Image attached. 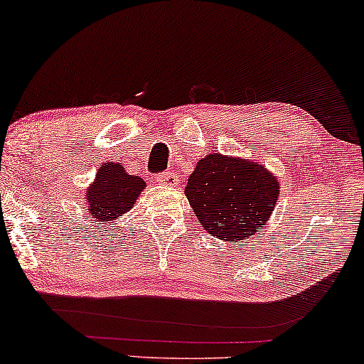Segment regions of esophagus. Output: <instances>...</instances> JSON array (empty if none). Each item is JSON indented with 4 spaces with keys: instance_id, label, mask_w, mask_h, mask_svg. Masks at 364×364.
<instances>
[{
    "instance_id": "34e87169",
    "label": "esophagus",
    "mask_w": 364,
    "mask_h": 364,
    "mask_svg": "<svg viewBox=\"0 0 364 364\" xmlns=\"http://www.w3.org/2000/svg\"><path fill=\"white\" fill-rule=\"evenodd\" d=\"M157 182L161 183V186L173 187V186H177V183H178V177H177V173L167 172V173H162V176H159Z\"/></svg>"
}]
</instances>
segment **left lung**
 <instances>
[{
    "label": "left lung",
    "mask_w": 364,
    "mask_h": 364,
    "mask_svg": "<svg viewBox=\"0 0 364 364\" xmlns=\"http://www.w3.org/2000/svg\"><path fill=\"white\" fill-rule=\"evenodd\" d=\"M280 182L250 159L207 154L187 178L186 197L202 227L223 242L257 235L272 217Z\"/></svg>",
    "instance_id": "1"
}]
</instances>
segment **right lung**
I'll return each mask as SVG.
<instances>
[{"label": "right lung", "mask_w": 364, "mask_h": 364, "mask_svg": "<svg viewBox=\"0 0 364 364\" xmlns=\"http://www.w3.org/2000/svg\"><path fill=\"white\" fill-rule=\"evenodd\" d=\"M146 182L131 176L121 164L107 162L97 168L96 178L86 188V210L89 217L104 227L114 225L117 217L126 213L137 202Z\"/></svg>", "instance_id": "1"}]
</instances>
